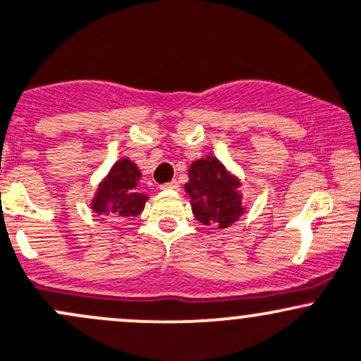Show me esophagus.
<instances>
[{
	"label": "esophagus",
	"instance_id": "esophagus-1",
	"mask_svg": "<svg viewBox=\"0 0 361 361\" xmlns=\"http://www.w3.org/2000/svg\"><path fill=\"white\" fill-rule=\"evenodd\" d=\"M179 188H180V184L176 179L170 180V182H165V184L161 185V189H172V191H179Z\"/></svg>",
	"mask_w": 361,
	"mask_h": 361
}]
</instances>
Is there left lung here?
<instances>
[{
    "label": "left lung",
    "mask_w": 361,
    "mask_h": 361,
    "mask_svg": "<svg viewBox=\"0 0 361 361\" xmlns=\"http://www.w3.org/2000/svg\"><path fill=\"white\" fill-rule=\"evenodd\" d=\"M238 180L224 170L216 158L195 161L189 169V182L184 185L191 196L192 214L203 224L230 226L244 212L238 196Z\"/></svg>",
    "instance_id": "8db88e82"
}]
</instances>
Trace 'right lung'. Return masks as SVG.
Returning <instances> with one entry per match:
<instances>
[{
	"label": "right lung",
	"mask_w": 361,
	"mask_h": 361,
	"mask_svg": "<svg viewBox=\"0 0 361 361\" xmlns=\"http://www.w3.org/2000/svg\"><path fill=\"white\" fill-rule=\"evenodd\" d=\"M140 170L130 159H121L110 170L109 177L102 182L92 202L96 214H105L116 221H126L144 210L147 196L138 192Z\"/></svg>",
	"instance_id": "right-lung-1"
}]
</instances>
